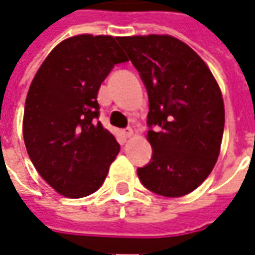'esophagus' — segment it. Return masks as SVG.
Instances as JSON below:
<instances>
[{
    "label": "esophagus",
    "mask_w": 255,
    "mask_h": 255,
    "mask_svg": "<svg viewBox=\"0 0 255 255\" xmlns=\"http://www.w3.org/2000/svg\"><path fill=\"white\" fill-rule=\"evenodd\" d=\"M123 135H124V136H126V138H129V136H131V135H132V128H131V127L126 128V129H124V131H123Z\"/></svg>",
    "instance_id": "1"
}]
</instances>
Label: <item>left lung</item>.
<instances>
[{
	"mask_svg": "<svg viewBox=\"0 0 255 255\" xmlns=\"http://www.w3.org/2000/svg\"><path fill=\"white\" fill-rule=\"evenodd\" d=\"M117 42L149 95L153 154L136 169L139 179L158 195L183 197L202 184L219 157L225 122L219 84L202 58L173 36H124Z\"/></svg>",
	"mask_w": 255,
	"mask_h": 255,
	"instance_id": "left-lung-1",
	"label": "left lung"
}]
</instances>
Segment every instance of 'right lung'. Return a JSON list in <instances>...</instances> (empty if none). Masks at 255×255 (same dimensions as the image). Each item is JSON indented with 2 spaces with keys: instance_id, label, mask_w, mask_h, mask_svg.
<instances>
[{
  "instance_id": "add662e5",
  "label": "right lung",
  "mask_w": 255,
  "mask_h": 255,
  "mask_svg": "<svg viewBox=\"0 0 255 255\" xmlns=\"http://www.w3.org/2000/svg\"><path fill=\"white\" fill-rule=\"evenodd\" d=\"M128 61L108 35H76L53 49L27 94L23 136L36 171L61 195L87 197L102 186L120 151L98 122L97 94L116 64Z\"/></svg>"
}]
</instances>
